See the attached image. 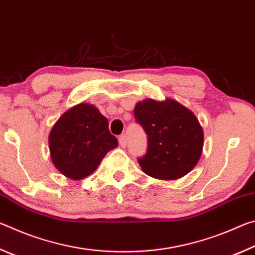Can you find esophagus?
<instances>
[{"instance_id": "34e87169", "label": "esophagus", "mask_w": 255, "mask_h": 255, "mask_svg": "<svg viewBox=\"0 0 255 255\" xmlns=\"http://www.w3.org/2000/svg\"><path fill=\"white\" fill-rule=\"evenodd\" d=\"M118 140H119V144H120V146H122V147H126V143H127L126 136L120 135L119 138H118Z\"/></svg>"}]
</instances>
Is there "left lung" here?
<instances>
[{
	"label": "left lung",
	"instance_id": "left-lung-1",
	"mask_svg": "<svg viewBox=\"0 0 255 255\" xmlns=\"http://www.w3.org/2000/svg\"><path fill=\"white\" fill-rule=\"evenodd\" d=\"M133 116L148 137L147 152L138 158L146 174L159 180H176L197 165L204 131L192 111L172 99H147L137 103Z\"/></svg>",
	"mask_w": 255,
	"mask_h": 255
}]
</instances>
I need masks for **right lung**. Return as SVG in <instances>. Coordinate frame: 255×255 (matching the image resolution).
Here are the masks:
<instances>
[{
	"instance_id": "add662e5",
	"label": "right lung",
	"mask_w": 255,
	"mask_h": 255,
	"mask_svg": "<svg viewBox=\"0 0 255 255\" xmlns=\"http://www.w3.org/2000/svg\"><path fill=\"white\" fill-rule=\"evenodd\" d=\"M48 141L55 167L72 180L93 173L106 154L118 146L108 119L89 103L67 110L54 125Z\"/></svg>"
}]
</instances>
